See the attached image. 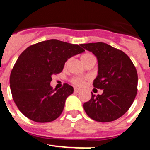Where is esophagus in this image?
<instances>
[{
  "mask_svg": "<svg viewBox=\"0 0 150 150\" xmlns=\"http://www.w3.org/2000/svg\"><path fill=\"white\" fill-rule=\"evenodd\" d=\"M74 92H75V93H79V92H80V90H79V88H75V89H74Z\"/></svg>",
  "mask_w": 150,
  "mask_h": 150,
  "instance_id": "esophagus-1",
  "label": "esophagus"
}]
</instances>
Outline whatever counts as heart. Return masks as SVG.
<instances>
[{
  "label": "heart",
  "mask_w": 150,
  "mask_h": 150,
  "mask_svg": "<svg viewBox=\"0 0 150 150\" xmlns=\"http://www.w3.org/2000/svg\"><path fill=\"white\" fill-rule=\"evenodd\" d=\"M92 59H95V57L91 53H85L81 56V60L83 62V64L88 61L92 60ZM71 82L75 86H83L84 83H85V80L83 79H81V78H72L71 79Z\"/></svg>",
  "instance_id": "1"
}]
</instances>
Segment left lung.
<instances>
[{
    "mask_svg": "<svg viewBox=\"0 0 150 150\" xmlns=\"http://www.w3.org/2000/svg\"><path fill=\"white\" fill-rule=\"evenodd\" d=\"M98 59V75L93 81L102 95H93L84 103L86 114L95 121L108 122L123 115L132 105L138 86V75L129 57L103 42L81 44Z\"/></svg>",
    "mask_w": 150,
    "mask_h": 150,
    "instance_id": "left-lung-1",
    "label": "left lung"
}]
</instances>
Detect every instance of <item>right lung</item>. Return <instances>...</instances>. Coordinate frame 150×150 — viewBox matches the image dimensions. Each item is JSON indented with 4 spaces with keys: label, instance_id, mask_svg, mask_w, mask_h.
I'll use <instances>...</instances> for the list:
<instances>
[{
    "label": "right lung",
    "instance_id": "obj_1",
    "mask_svg": "<svg viewBox=\"0 0 150 150\" xmlns=\"http://www.w3.org/2000/svg\"><path fill=\"white\" fill-rule=\"evenodd\" d=\"M83 52L81 45L56 39L41 41L24 50L10 76L12 97L23 115L37 122H49L60 116L74 89L67 83L53 89L52 76L62 72L69 58Z\"/></svg>",
    "mask_w": 150,
    "mask_h": 150
}]
</instances>
